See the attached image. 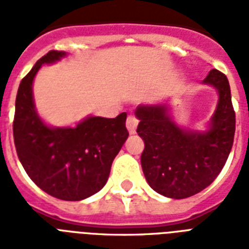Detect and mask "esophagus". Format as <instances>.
Segmentation results:
<instances>
[{
  "mask_svg": "<svg viewBox=\"0 0 249 249\" xmlns=\"http://www.w3.org/2000/svg\"><path fill=\"white\" fill-rule=\"evenodd\" d=\"M137 125H138V119H137L136 116H133V115L128 116V119H126V128H128L130 134H134V133H136Z\"/></svg>",
  "mask_w": 249,
  "mask_h": 249,
  "instance_id": "34e87169",
  "label": "esophagus"
}]
</instances>
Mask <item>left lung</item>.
<instances>
[{"label": "left lung", "mask_w": 249, "mask_h": 249, "mask_svg": "<svg viewBox=\"0 0 249 249\" xmlns=\"http://www.w3.org/2000/svg\"><path fill=\"white\" fill-rule=\"evenodd\" d=\"M218 93L209 129L193 132L178 126L168 105H141L137 133L143 140L141 164L146 181L156 193L185 199L212 183L224 168L235 134V112L228 77L212 70L203 80Z\"/></svg>", "instance_id": "8db88e82"}]
</instances>
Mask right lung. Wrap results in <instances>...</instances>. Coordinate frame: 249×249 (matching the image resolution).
<instances>
[{"label": "right lung", "instance_id": "right-lung-1", "mask_svg": "<svg viewBox=\"0 0 249 249\" xmlns=\"http://www.w3.org/2000/svg\"><path fill=\"white\" fill-rule=\"evenodd\" d=\"M66 55L64 52H49L21 80L13 133L18 158L29 178L56 199L77 201L106 185L129 133L125 112L115 119L89 116L75 128H53L41 120L33 102V79L42 64L55 63Z\"/></svg>", "mask_w": 249, "mask_h": 249}]
</instances>
